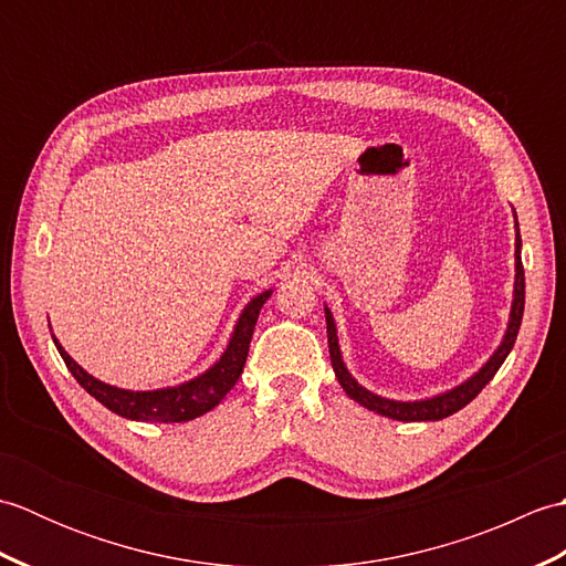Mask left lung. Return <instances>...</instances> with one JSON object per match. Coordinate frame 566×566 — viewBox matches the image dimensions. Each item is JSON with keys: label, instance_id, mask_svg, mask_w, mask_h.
Segmentation results:
<instances>
[{"label": "left lung", "instance_id": "left-lung-1", "mask_svg": "<svg viewBox=\"0 0 566 566\" xmlns=\"http://www.w3.org/2000/svg\"><path fill=\"white\" fill-rule=\"evenodd\" d=\"M515 213V211H513ZM521 231H518V219H515V282H513V302H511V314H509V326L506 333H503V340L499 343V347L494 350L486 363L479 367L472 377L464 379L457 387L428 396V399H416V401H399V399H387V396H379L375 391L365 389L359 384L350 369L345 367L343 363V353H340V343H338V328H335V318L331 314L328 306H323L326 311V328H328V350H331V363H333V371L338 377L343 391L350 396L353 401H357L359 406L369 408L379 416H387L394 420H403V423H416V420H442L452 413L460 411L474 396L482 391L486 384L494 379V375L499 371V367L503 365V359L509 357V353L513 350L515 338H518L521 331V321H523V308H525V272H523V262H521Z\"/></svg>", "mask_w": 566, "mask_h": 566}]
</instances>
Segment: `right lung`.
<instances>
[{
  "label": "right lung",
  "instance_id": "add662e5",
  "mask_svg": "<svg viewBox=\"0 0 566 566\" xmlns=\"http://www.w3.org/2000/svg\"><path fill=\"white\" fill-rule=\"evenodd\" d=\"M270 296H272V290H264L262 294L250 298L245 308L240 311L226 350L207 371H201V375L195 379L175 384V387H165V389L134 391V389L112 387V384L92 377L87 369H82L75 359L65 353V347L57 343L55 335H53V343L57 347L60 357H63V363L67 365L70 375L77 379L80 387L90 396H94L102 406L109 408L112 413L128 420H143V423H185V420L209 413L211 408L219 406L223 396L235 387L238 377L243 375L252 331H255L260 308Z\"/></svg>",
  "mask_w": 566,
  "mask_h": 566
}]
</instances>
